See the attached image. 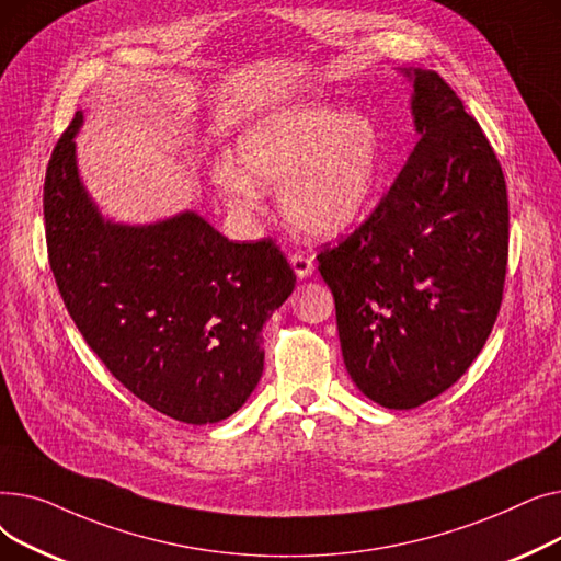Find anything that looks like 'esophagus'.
Instances as JSON below:
<instances>
[{
    "label": "esophagus",
    "mask_w": 561,
    "mask_h": 561,
    "mask_svg": "<svg viewBox=\"0 0 561 561\" xmlns=\"http://www.w3.org/2000/svg\"><path fill=\"white\" fill-rule=\"evenodd\" d=\"M290 265H293V271H296V275H298L300 279H307V277H311V273H313V256H309V254H305V252L290 254Z\"/></svg>",
    "instance_id": "1"
}]
</instances>
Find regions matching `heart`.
Masks as SVG:
<instances>
[{
    "instance_id": "obj_1",
    "label": "heart",
    "mask_w": 561,
    "mask_h": 561,
    "mask_svg": "<svg viewBox=\"0 0 561 561\" xmlns=\"http://www.w3.org/2000/svg\"><path fill=\"white\" fill-rule=\"evenodd\" d=\"M218 159L211 182L233 214L250 218L263 188H277L288 222L309 236H339L370 209L387 172L381 131L366 113L290 104L252 121Z\"/></svg>"
}]
</instances>
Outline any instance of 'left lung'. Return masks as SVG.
I'll list each match as a JSON object with an SVG mask.
<instances>
[{
	"label": "left lung",
	"mask_w": 561,
	"mask_h": 561,
	"mask_svg": "<svg viewBox=\"0 0 561 561\" xmlns=\"http://www.w3.org/2000/svg\"><path fill=\"white\" fill-rule=\"evenodd\" d=\"M419 142L375 211L318 254L334 293L345 368L387 409L450 389L503 302L505 174L473 115L434 70H402Z\"/></svg>",
	"instance_id": "left-lung-1"
}]
</instances>
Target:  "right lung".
<instances>
[{"label":"right lung","mask_w":561,"mask_h":561,"mask_svg":"<svg viewBox=\"0 0 561 561\" xmlns=\"http://www.w3.org/2000/svg\"><path fill=\"white\" fill-rule=\"evenodd\" d=\"M77 111L43 191L49 268L85 343L161 414L229 419L263 373L261 330L296 288L273 239L233 243L195 211L154 225L104 220L81 184Z\"/></svg>","instance_id":"right-lung-1"}]
</instances>
